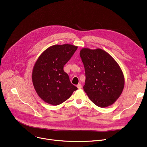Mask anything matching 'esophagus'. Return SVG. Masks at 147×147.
<instances>
[{
	"mask_svg": "<svg viewBox=\"0 0 147 147\" xmlns=\"http://www.w3.org/2000/svg\"><path fill=\"white\" fill-rule=\"evenodd\" d=\"M77 87H78V89H81L82 88V85L80 83H79V84H78V85H77Z\"/></svg>",
	"mask_w": 147,
	"mask_h": 147,
	"instance_id": "34e87169",
	"label": "esophagus"
}]
</instances>
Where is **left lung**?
<instances>
[{
	"instance_id": "obj_1",
	"label": "left lung",
	"mask_w": 147,
	"mask_h": 147,
	"mask_svg": "<svg viewBox=\"0 0 147 147\" xmlns=\"http://www.w3.org/2000/svg\"><path fill=\"white\" fill-rule=\"evenodd\" d=\"M80 56L85 71L84 92L98 107L111 105L121 95L125 85L119 65L109 53L99 48H83Z\"/></svg>"
}]
</instances>
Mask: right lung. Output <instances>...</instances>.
<instances>
[{"label": "right lung", "mask_w": 147, "mask_h": 147, "mask_svg": "<svg viewBox=\"0 0 147 147\" xmlns=\"http://www.w3.org/2000/svg\"><path fill=\"white\" fill-rule=\"evenodd\" d=\"M77 49L78 46L69 44L55 45L44 51L37 59L32 82L36 93L45 102L59 105L78 89L63 69Z\"/></svg>", "instance_id": "right-lung-1"}]
</instances>
